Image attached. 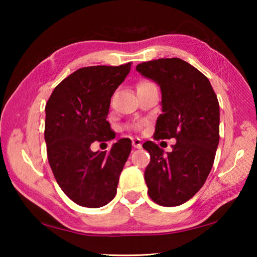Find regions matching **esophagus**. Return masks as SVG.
I'll return each instance as SVG.
<instances>
[{
    "label": "esophagus",
    "mask_w": 257,
    "mask_h": 257,
    "mask_svg": "<svg viewBox=\"0 0 257 257\" xmlns=\"http://www.w3.org/2000/svg\"><path fill=\"white\" fill-rule=\"evenodd\" d=\"M133 146L135 149H142V141L139 138H133Z\"/></svg>",
    "instance_id": "1"
}]
</instances>
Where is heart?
Segmentation results:
<instances>
[{
	"mask_svg": "<svg viewBox=\"0 0 257 257\" xmlns=\"http://www.w3.org/2000/svg\"><path fill=\"white\" fill-rule=\"evenodd\" d=\"M150 84H152V82H150V81H142V82H139V84H138V87H142V86H145V85H150ZM142 125H143L142 122H138V123L129 124V125H127V128H128V129H135V130H137V129L141 128Z\"/></svg>",
	"mask_w": 257,
	"mask_h": 257,
	"instance_id": "obj_1",
	"label": "heart"
}]
</instances>
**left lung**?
I'll use <instances>...</instances> for the list:
<instances>
[{
  "label": "left lung",
  "instance_id": "left-lung-1",
  "mask_svg": "<svg viewBox=\"0 0 257 257\" xmlns=\"http://www.w3.org/2000/svg\"><path fill=\"white\" fill-rule=\"evenodd\" d=\"M136 70L154 80L162 93L154 138L177 139L167 154L153 142L143 144L151 155L147 193L159 205H181L202 188L213 167L220 139L217 97L207 77L181 59L143 62Z\"/></svg>",
  "mask_w": 257,
  "mask_h": 257
}]
</instances>
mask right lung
<instances>
[{"label":"right lung","mask_w":257,"mask_h":257,"mask_svg":"<svg viewBox=\"0 0 257 257\" xmlns=\"http://www.w3.org/2000/svg\"><path fill=\"white\" fill-rule=\"evenodd\" d=\"M132 62L78 69L55 87L45 106L47 159L60 188L72 202L96 208L114 198L120 173L132 151L130 139L111 151L93 152L95 141L114 138L106 116L113 93Z\"/></svg>","instance_id":"add662e5"}]
</instances>
